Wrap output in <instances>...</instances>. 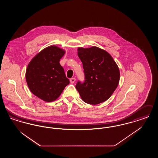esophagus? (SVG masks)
I'll return each mask as SVG.
<instances>
[{"label":"esophagus","instance_id":"34e87169","mask_svg":"<svg viewBox=\"0 0 158 158\" xmlns=\"http://www.w3.org/2000/svg\"><path fill=\"white\" fill-rule=\"evenodd\" d=\"M75 78H71V79H70V82L71 83H74L75 82Z\"/></svg>","mask_w":158,"mask_h":158}]
</instances>
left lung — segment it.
Here are the masks:
<instances>
[{
  "mask_svg": "<svg viewBox=\"0 0 158 158\" xmlns=\"http://www.w3.org/2000/svg\"><path fill=\"white\" fill-rule=\"evenodd\" d=\"M77 51L82 62L85 81L77 82L76 89L87 104L97 105L104 102L118 85L120 71L117 64L109 53L97 47H79Z\"/></svg>",
  "mask_w": 158,
  "mask_h": 158,
  "instance_id": "obj_1",
  "label": "left lung"
}]
</instances>
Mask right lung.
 Returning <instances> with one entry per match:
<instances>
[{"label": "right lung", "mask_w": 158, "mask_h": 158, "mask_svg": "<svg viewBox=\"0 0 158 158\" xmlns=\"http://www.w3.org/2000/svg\"><path fill=\"white\" fill-rule=\"evenodd\" d=\"M64 53L57 46H49L38 53L28 65L25 77L28 88L46 102L58 98L70 83L59 63Z\"/></svg>", "instance_id": "1"}]
</instances>
